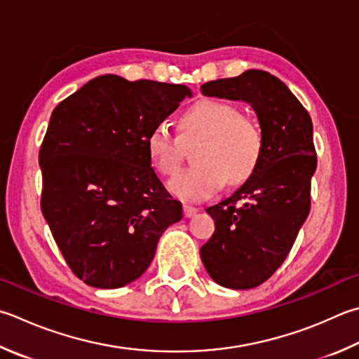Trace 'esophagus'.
Here are the masks:
<instances>
[{
    "instance_id": "1",
    "label": "esophagus",
    "mask_w": 359,
    "mask_h": 359,
    "mask_svg": "<svg viewBox=\"0 0 359 359\" xmlns=\"http://www.w3.org/2000/svg\"><path fill=\"white\" fill-rule=\"evenodd\" d=\"M182 211H184V215H186V217H192V215L197 214L198 209H197V208H194V206L184 205V208H182Z\"/></svg>"
}]
</instances>
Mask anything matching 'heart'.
<instances>
[{
  "instance_id": "b5f03b06",
  "label": "heart",
  "mask_w": 359,
  "mask_h": 359,
  "mask_svg": "<svg viewBox=\"0 0 359 359\" xmlns=\"http://www.w3.org/2000/svg\"><path fill=\"white\" fill-rule=\"evenodd\" d=\"M181 142L200 140L194 153L197 165L168 182L181 200L201 201L229 184H241L255 173L264 150L261 128L225 101L201 100L181 114ZM167 126L158 125L147 137V151L153 167L175 177L182 167V147Z\"/></svg>"
}]
</instances>
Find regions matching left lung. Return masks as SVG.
<instances>
[{"mask_svg": "<svg viewBox=\"0 0 359 359\" xmlns=\"http://www.w3.org/2000/svg\"><path fill=\"white\" fill-rule=\"evenodd\" d=\"M201 93L245 101L264 137L252 177L231 197L206 209L215 231L200 248L206 272L217 285L252 289L286 259L309 214L311 178L317 167L313 121L289 87L262 70L209 81Z\"/></svg>", "mask_w": 359, "mask_h": 359, "instance_id": "1", "label": "left lung"}]
</instances>
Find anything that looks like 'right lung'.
Instances as JSON below:
<instances>
[{
    "instance_id": "obj_1",
    "label": "right lung",
    "mask_w": 359,
    "mask_h": 359,
    "mask_svg": "<svg viewBox=\"0 0 359 359\" xmlns=\"http://www.w3.org/2000/svg\"><path fill=\"white\" fill-rule=\"evenodd\" d=\"M192 97L187 86L93 78L53 111L39 164L42 212L86 285L117 289L145 272L165 229L182 219L162 186L147 137Z\"/></svg>"
}]
</instances>
